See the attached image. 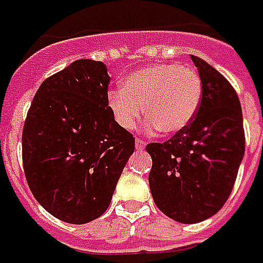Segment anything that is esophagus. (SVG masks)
I'll return each mask as SVG.
<instances>
[{"label":"esophagus","instance_id":"34e87169","mask_svg":"<svg viewBox=\"0 0 263 263\" xmlns=\"http://www.w3.org/2000/svg\"><path fill=\"white\" fill-rule=\"evenodd\" d=\"M145 145H146V142H145L143 139H141V138H137V139H135V146H137V149H143L145 148Z\"/></svg>","mask_w":263,"mask_h":263}]
</instances>
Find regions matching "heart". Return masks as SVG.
<instances>
[{
  "label": "heart",
  "instance_id": "b5f03b06",
  "mask_svg": "<svg viewBox=\"0 0 263 263\" xmlns=\"http://www.w3.org/2000/svg\"><path fill=\"white\" fill-rule=\"evenodd\" d=\"M203 84L194 69L177 63H159L126 77L124 90L108 92L109 108L124 129L137 125L145 108L148 129L173 135L186 129L201 101Z\"/></svg>",
  "mask_w": 263,
  "mask_h": 263
}]
</instances>
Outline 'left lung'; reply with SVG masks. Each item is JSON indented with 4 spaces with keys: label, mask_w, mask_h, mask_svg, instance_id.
Wrapping results in <instances>:
<instances>
[{
    "label": "left lung",
    "mask_w": 263,
    "mask_h": 263,
    "mask_svg": "<svg viewBox=\"0 0 263 263\" xmlns=\"http://www.w3.org/2000/svg\"><path fill=\"white\" fill-rule=\"evenodd\" d=\"M203 84L190 125L166 142H152L149 187L156 207L169 218L194 224L226 204L245 152L242 109L224 76L192 54Z\"/></svg>",
    "instance_id": "8db88e82"
}]
</instances>
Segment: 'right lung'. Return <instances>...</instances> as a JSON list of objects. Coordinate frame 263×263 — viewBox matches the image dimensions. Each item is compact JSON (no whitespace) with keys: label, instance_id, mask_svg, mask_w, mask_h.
<instances>
[{"label":"right lung","instance_id":"right-lung-1","mask_svg":"<svg viewBox=\"0 0 263 263\" xmlns=\"http://www.w3.org/2000/svg\"><path fill=\"white\" fill-rule=\"evenodd\" d=\"M103 62L76 60L37 88L22 131V163L33 197L48 213L86 224L108 209L135 138L108 105Z\"/></svg>","mask_w":263,"mask_h":263}]
</instances>
